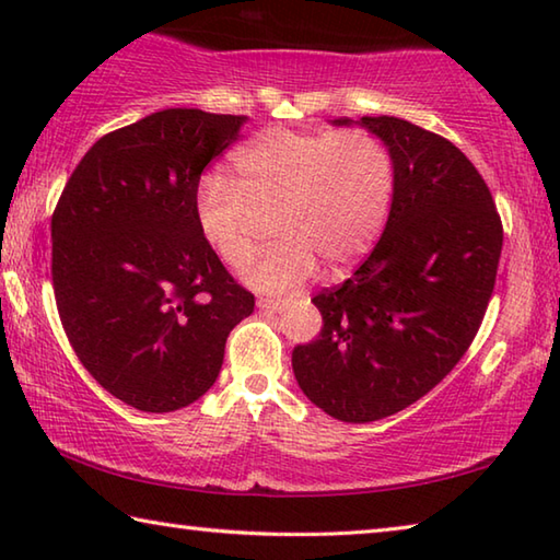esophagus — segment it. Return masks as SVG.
<instances>
[{
  "label": "esophagus",
  "instance_id": "obj_1",
  "mask_svg": "<svg viewBox=\"0 0 560 560\" xmlns=\"http://www.w3.org/2000/svg\"><path fill=\"white\" fill-rule=\"evenodd\" d=\"M257 306H259L261 311H267V314H281V311L287 308L289 303L281 301V299H259Z\"/></svg>",
  "mask_w": 560,
  "mask_h": 560
}]
</instances>
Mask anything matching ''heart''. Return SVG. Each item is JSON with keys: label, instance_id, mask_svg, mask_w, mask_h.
Wrapping results in <instances>:
<instances>
[{"label": "heart", "instance_id": "b5f03b06", "mask_svg": "<svg viewBox=\"0 0 560 560\" xmlns=\"http://www.w3.org/2000/svg\"><path fill=\"white\" fill-rule=\"evenodd\" d=\"M240 185L205 177L195 192L202 240L226 267L254 259L264 220L277 246L244 271L269 293L299 289L318 261L340 271L363 259L393 205L395 167L387 148L365 130L299 132L271 128L234 155Z\"/></svg>", "mask_w": 560, "mask_h": 560}]
</instances>
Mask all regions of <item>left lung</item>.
<instances>
[{"mask_svg":"<svg viewBox=\"0 0 560 560\" xmlns=\"http://www.w3.org/2000/svg\"><path fill=\"white\" fill-rule=\"evenodd\" d=\"M383 140L395 167L383 236L355 273L311 301L324 316L293 375L343 422L420 400L467 353L494 291L501 220L477 167L447 138L393 116L338 118Z\"/></svg>","mask_w":560,"mask_h":560,"instance_id":"obj_1","label":"left lung"}]
</instances>
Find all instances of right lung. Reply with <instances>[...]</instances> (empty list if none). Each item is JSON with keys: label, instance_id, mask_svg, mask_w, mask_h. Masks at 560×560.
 <instances>
[{"label": "right lung", "instance_id": "right-lung-1", "mask_svg": "<svg viewBox=\"0 0 560 560\" xmlns=\"http://www.w3.org/2000/svg\"><path fill=\"white\" fill-rule=\"evenodd\" d=\"M246 116L150 113L103 136L51 217L54 296L83 368L136 410L173 412L214 385L254 311L202 240L195 192Z\"/></svg>", "mask_w": 560, "mask_h": 560}]
</instances>
